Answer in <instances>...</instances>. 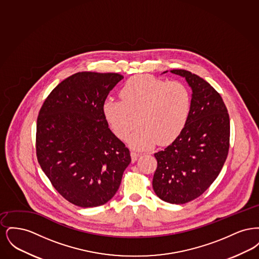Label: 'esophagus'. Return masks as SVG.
Returning <instances> with one entry per match:
<instances>
[{
    "label": "esophagus",
    "instance_id": "obj_1",
    "mask_svg": "<svg viewBox=\"0 0 259 259\" xmlns=\"http://www.w3.org/2000/svg\"><path fill=\"white\" fill-rule=\"evenodd\" d=\"M131 159H132V162H135L137 161V159L139 158V156H140V153H138V152H136L134 150H131Z\"/></svg>",
    "mask_w": 259,
    "mask_h": 259
}]
</instances>
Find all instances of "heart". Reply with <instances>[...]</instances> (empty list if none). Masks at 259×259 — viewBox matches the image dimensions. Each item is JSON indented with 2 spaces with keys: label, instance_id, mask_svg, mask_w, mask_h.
Returning a JSON list of instances; mask_svg holds the SVG:
<instances>
[{
  "label": "heart",
  "instance_id": "obj_1",
  "mask_svg": "<svg viewBox=\"0 0 259 259\" xmlns=\"http://www.w3.org/2000/svg\"><path fill=\"white\" fill-rule=\"evenodd\" d=\"M119 95L121 101L109 98L104 102V115L119 139H126L140 125L128 139L134 148H149L155 142L171 144L188 121L192 97L183 81L137 75L125 82Z\"/></svg>",
  "mask_w": 259,
  "mask_h": 259
}]
</instances>
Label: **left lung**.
<instances>
[{
  "mask_svg": "<svg viewBox=\"0 0 259 259\" xmlns=\"http://www.w3.org/2000/svg\"><path fill=\"white\" fill-rule=\"evenodd\" d=\"M171 73L185 77L192 89V106L182 134L154 153L152 187L163 201L185 204L202 195L222 171L229 150L230 119L221 94L209 82L185 70Z\"/></svg>",
  "mask_w": 259,
  "mask_h": 259,
  "instance_id": "left-lung-1",
  "label": "left lung"
}]
</instances>
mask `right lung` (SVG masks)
<instances>
[{
  "instance_id": "obj_1",
  "label": "right lung",
  "mask_w": 259,
  "mask_h": 259,
  "mask_svg": "<svg viewBox=\"0 0 259 259\" xmlns=\"http://www.w3.org/2000/svg\"><path fill=\"white\" fill-rule=\"evenodd\" d=\"M123 75L79 72L55 87L37 119V162L62 197L81 208L106 204L131 162L103 105Z\"/></svg>"
}]
</instances>
